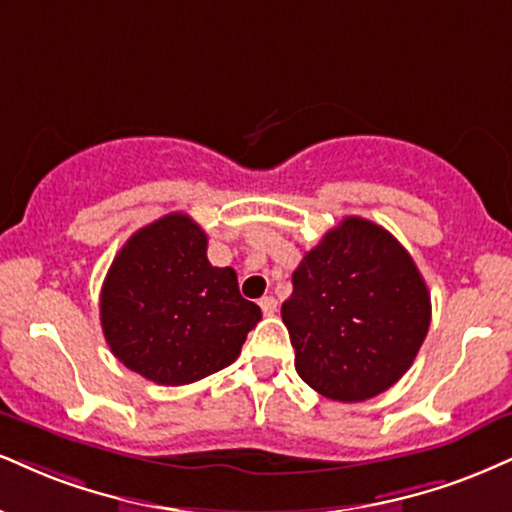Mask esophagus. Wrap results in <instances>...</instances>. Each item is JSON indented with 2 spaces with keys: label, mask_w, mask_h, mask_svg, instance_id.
<instances>
[{
  "label": "esophagus",
  "mask_w": 512,
  "mask_h": 512,
  "mask_svg": "<svg viewBox=\"0 0 512 512\" xmlns=\"http://www.w3.org/2000/svg\"><path fill=\"white\" fill-rule=\"evenodd\" d=\"M260 307H262L264 317H272L276 312V298H272V295H264V298L260 300Z\"/></svg>",
  "instance_id": "obj_1"
}]
</instances>
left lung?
Masks as SVG:
<instances>
[{"label":"left lung","instance_id":"8db88e82","mask_svg":"<svg viewBox=\"0 0 512 512\" xmlns=\"http://www.w3.org/2000/svg\"><path fill=\"white\" fill-rule=\"evenodd\" d=\"M281 317L300 379L326 398L360 403L408 372L429 331L432 300L389 231L346 217L305 252Z\"/></svg>","mask_w":512,"mask_h":512}]
</instances>
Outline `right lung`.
<instances>
[{"mask_svg":"<svg viewBox=\"0 0 512 512\" xmlns=\"http://www.w3.org/2000/svg\"><path fill=\"white\" fill-rule=\"evenodd\" d=\"M260 319V307L240 295L236 272L209 264L207 233L181 212L135 231L102 283L109 348L162 386L229 367Z\"/></svg>","mask_w":512,"mask_h":512,"instance_id":"right-lung-1","label":"right lung"}]
</instances>
